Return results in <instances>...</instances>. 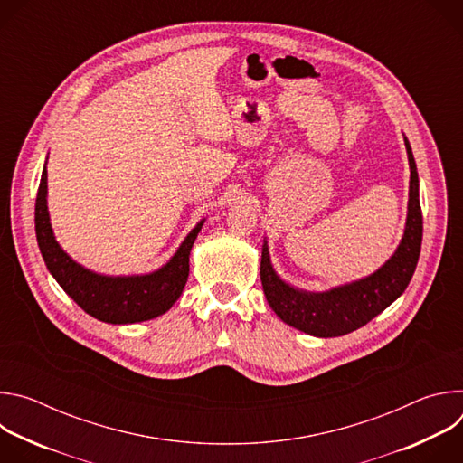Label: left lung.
Masks as SVG:
<instances>
[{
  "label": "left lung",
  "mask_w": 463,
  "mask_h": 463,
  "mask_svg": "<svg viewBox=\"0 0 463 463\" xmlns=\"http://www.w3.org/2000/svg\"><path fill=\"white\" fill-rule=\"evenodd\" d=\"M405 148L411 166L405 231L398 249L372 275L327 291L298 289L275 271L268 240H263L260 263L261 288L271 309L286 324L313 337H341L370 322L403 295L416 271L423 236L420 179L407 137Z\"/></svg>",
  "instance_id": "8db88e82"
}]
</instances>
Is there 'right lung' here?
Segmentation results:
<instances>
[{
    "label": "right lung",
    "mask_w": 463,
    "mask_h": 463,
    "mask_svg": "<svg viewBox=\"0 0 463 463\" xmlns=\"http://www.w3.org/2000/svg\"><path fill=\"white\" fill-rule=\"evenodd\" d=\"M203 223L205 218L186 234L165 266L152 273L128 277L95 273L75 261L54 238L47 211V168L43 166L34 209L40 252L60 288L88 315L102 322L134 324L166 313L183 293L188 279V256Z\"/></svg>",
    "instance_id": "right-lung-1"
}]
</instances>
